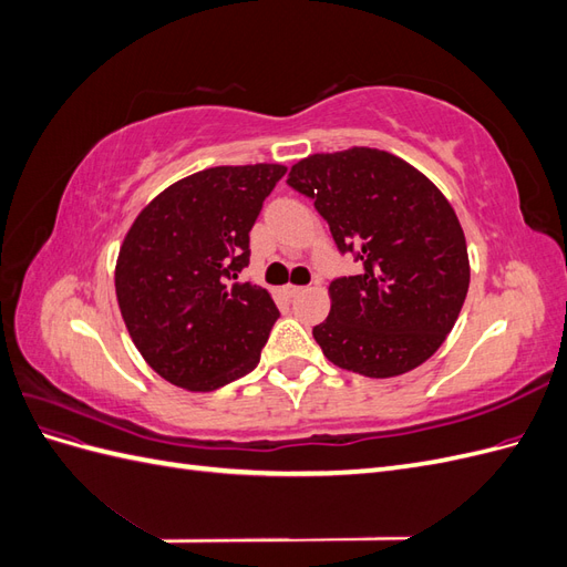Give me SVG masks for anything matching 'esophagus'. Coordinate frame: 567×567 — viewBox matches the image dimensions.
Listing matches in <instances>:
<instances>
[{"mask_svg":"<svg viewBox=\"0 0 567 567\" xmlns=\"http://www.w3.org/2000/svg\"><path fill=\"white\" fill-rule=\"evenodd\" d=\"M300 286H293V284H288V286H284V293L288 296V298H293V296H298L300 293Z\"/></svg>","mask_w":567,"mask_h":567,"instance_id":"1","label":"esophagus"}]
</instances>
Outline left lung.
I'll return each mask as SVG.
<instances>
[{"instance_id": "8db88e82", "label": "left lung", "mask_w": 567, "mask_h": 567, "mask_svg": "<svg viewBox=\"0 0 567 567\" xmlns=\"http://www.w3.org/2000/svg\"><path fill=\"white\" fill-rule=\"evenodd\" d=\"M286 182L315 200L338 250L362 265L331 281V312L312 329L329 362L390 379L433 357L471 281L466 238L440 188L367 146L315 153Z\"/></svg>"}]
</instances>
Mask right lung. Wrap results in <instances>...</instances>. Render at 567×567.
I'll use <instances>...</instances> for the list:
<instances>
[{
  "instance_id": "add662e5",
  "label": "right lung",
  "mask_w": 567,
  "mask_h": 567,
  "mask_svg": "<svg viewBox=\"0 0 567 567\" xmlns=\"http://www.w3.org/2000/svg\"><path fill=\"white\" fill-rule=\"evenodd\" d=\"M284 165H221L179 179L134 219L115 265V296L148 367L208 392L250 373L279 310L265 288L234 284L250 229Z\"/></svg>"
}]
</instances>
